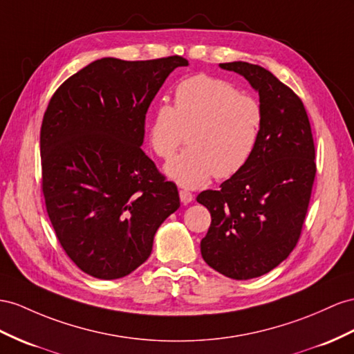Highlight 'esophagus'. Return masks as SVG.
<instances>
[{"instance_id": "esophagus-1", "label": "esophagus", "mask_w": 354, "mask_h": 354, "mask_svg": "<svg viewBox=\"0 0 354 354\" xmlns=\"http://www.w3.org/2000/svg\"><path fill=\"white\" fill-rule=\"evenodd\" d=\"M179 198L184 205H188L194 201V196L189 192H187V189H179Z\"/></svg>"}]
</instances>
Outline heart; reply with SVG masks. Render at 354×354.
Returning <instances> with one entry per match:
<instances>
[{"instance_id": "b5f03b06", "label": "heart", "mask_w": 354, "mask_h": 354, "mask_svg": "<svg viewBox=\"0 0 354 354\" xmlns=\"http://www.w3.org/2000/svg\"><path fill=\"white\" fill-rule=\"evenodd\" d=\"M174 106L160 103L148 125L149 145L162 160L174 156L187 133L188 148L166 165V175L185 188L205 185L214 175L232 178L259 147L265 109L233 84L196 75L176 85Z\"/></svg>"}]
</instances>
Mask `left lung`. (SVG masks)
<instances>
[{"mask_svg":"<svg viewBox=\"0 0 354 354\" xmlns=\"http://www.w3.org/2000/svg\"><path fill=\"white\" fill-rule=\"evenodd\" d=\"M259 93L265 125L259 147L239 174L197 202L211 212L202 257L233 279L268 274L301 238L315 178V148L302 100L269 70L234 61L220 64Z\"/></svg>","mask_w":354,"mask_h":354,"instance_id":"1","label":"left lung"}]
</instances>
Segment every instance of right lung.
<instances>
[{"mask_svg": "<svg viewBox=\"0 0 354 354\" xmlns=\"http://www.w3.org/2000/svg\"><path fill=\"white\" fill-rule=\"evenodd\" d=\"M183 57L102 58L52 95L40 130L41 188L67 256L116 279L148 260L156 232L179 207L178 188L142 151L153 97Z\"/></svg>", "mask_w": 354, "mask_h": 354, "instance_id": "add662e5", "label": "right lung"}]
</instances>
